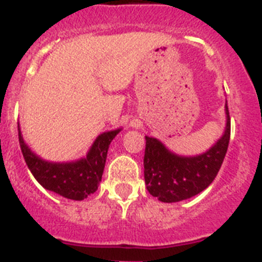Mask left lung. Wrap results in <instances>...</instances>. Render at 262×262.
Listing matches in <instances>:
<instances>
[{"label":"left lung","instance_id":"8db88e82","mask_svg":"<svg viewBox=\"0 0 262 262\" xmlns=\"http://www.w3.org/2000/svg\"><path fill=\"white\" fill-rule=\"evenodd\" d=\"M223 136L209 150L194 157L169 151L157 138L146 136L143 157L145 183L148 193L162 202H179L199 194L215 179L230 142L231 121L226 100Z\"/></svg>","mask_w":262,"mask_h":262}]
</instances>
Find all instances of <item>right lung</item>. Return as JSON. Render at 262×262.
<instances>
[{"instance_id": "add662e5", "label": "right lung", "mask_w": 262, "mask_h": 262, "mask_svg": "<svg viewBox=\"0 0 262 262\" xmlns=\"http://www.w3.org/2000/svg\"><path fill=\"white\" fill-rule=\"evenodd\" d=\"M121 129L104 132L96 137L84 158L74 162H49L35 154L25 142L18 124V136L26 164L41 187L65 199L81 201L96 192L102 180L108 147Z\"/></svg>"}]
</instances>
